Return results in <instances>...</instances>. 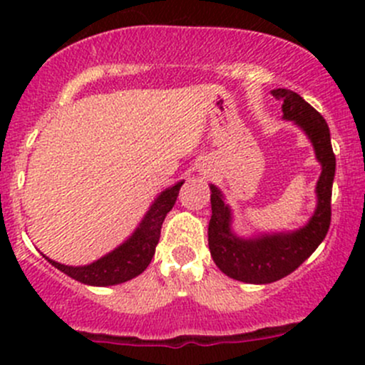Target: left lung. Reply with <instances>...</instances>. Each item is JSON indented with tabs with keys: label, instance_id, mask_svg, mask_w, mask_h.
<instances>
[{
	"label": "left lung",
	"instance_id": "1",
	"mask_svg": "<svg viewBox=\"0 0 365 365\" xmlns=\"http://www.w3.org/2000/svg\"><path fill=\"white\" fill-rule=\"evenodd\" d=\"M272 95L282 102V118L298 125L312 143L316 159L322 164V175L316 183V210L305 226L295 231L261 233L242 238L235 235L233 212L224 201L222 192L210 185L212 219L208 224V247L220 272L249 284H270L295 272L318 249L330 227V201L336 175L330 130L325 118L300 95L277 88Z\"/></svg>",
	"mask_w": 365,
	"mask_h": 365
}]
</instances>
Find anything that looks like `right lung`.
Wrapping results in <instances>:
<instances>
[{"instance_id": "add662e5", "label": "right lung", "mask_w": 365, "mask_h": 365, "mask_svg": "<svg viewBox=\"0 0 365 365\" xmlns=\"http://www.w3.org/2000/svg\"><path fill=\"white\" fill-rule=\"evenodd\" d=\"M183 182H178L173 187L162 190L150 206L146 215L143 217L139 226L135 227L134 233L123 244L118 245L114 251L102 256L101 259L84 264V267H68V264H61L58 261L49 259L47 256L43 257L54 268L67 274L68 277L88 286H114L138 277L139 274L146 270L153 254H155L162 222L175 206Z\"/></svg>"}]
</instances>
